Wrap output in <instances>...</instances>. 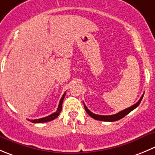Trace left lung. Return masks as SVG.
<instances>
[{
  "mask_svg": "<svg viewBox=\"0 0 155 155\" xmlns=\"http://www.w3.org/2000/svg\"><path fill=\"white\" fill-rule=\"evenodd\" d=\"M143 96H144V94H142V96L140 97V99H139V101H138L136 104H133V106L127 108V109L124 110L120 111V112L117 113V114H113V115L104 116V115H98V114H93L92 112H91V111L88 109V107L85 106V104H84V107H85V111L87 112V114H88L90 117H91L93 119L97 120L107 121V122H114V121H117V120H119L122 119V118L124 117L126 115H127L129 113H130L132 110H133L135 108L137 107L139 105V104H140V102H141V101H142Z\"/></svg>",
  "mask_w": 155,
  "mask_h": 155,
  "instance_id": "1",
  "label": "left lung"
}]
</instances>
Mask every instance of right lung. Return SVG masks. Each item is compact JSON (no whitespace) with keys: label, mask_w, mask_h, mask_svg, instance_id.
Listing matches in <instances>:
<instances>
[{"label":"right lung","mask_w":155,"mask_h":155,"mask_svg":"<svg viewBox=\"0 0 155 155\" xmlns=\"http://www.w3.org/2000/svg\"><path fill=\"white\" fill-rule=\"evenodd\" d=\"M65 94H66V92L63 94L62 97H61V101H60L59 105H58V110H57L56 112L53 113V114H51V115L48 116V117H46L40 118V119H37V120H28L31 121V123H34V124H41V123H46V122H48V121H51V120H54L55 118L58 117V116L60 115V113H61V110H62V104H63V101H64Z\"/></svg>","instance_id":"1"}]
</instances>
